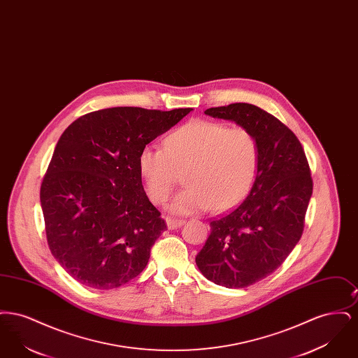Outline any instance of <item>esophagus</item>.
<instances>
[{
	"mask_svg": "<svg viewBox=\"0 0 358 358\" xmlns=\"http://www.w3.org/2000/svg\"><path fill=\"white\" fill-rule=\"evenodd\" d=\"M184 222H185L184 220H180V219H168V220H166V224H168V228H169V229H177V228H180Z\"/></svg>",
	"mask_w": 358,
	"mask_h": 358,
	"instance_id": "obj_1",
	"label": "esophagus"
}]
</instances>
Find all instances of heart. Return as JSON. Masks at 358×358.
<instances>
[{
    "label": "heart",
    "instance_id": "obj_1",
    "mask_svg": "<svg viewBox=\"0 0 358 358\" xmlns=\"http://www.w3.org/2000/svg\"><path fill=\"white\" fill-rule=\"evenodd\" d=\"M262 162L260 142L245 127L194 120L176 129L164 148L145 146L138 169L149 199L164 204L180 173L185 184L169 204L173 213L213 209L224 212L240 204L255 185Z\"/></svg>",
    "mask_w": 358,
    "mask_h": 358
}]
</instances>
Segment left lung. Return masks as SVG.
<instances>
[{"label":"left lung","mask_w":358,"mask_h":358,"mask_svg":"<svg viewBox=\"0 0 358 358\" xmlns=\"http://www.w3.org/2000/svg\"><path fill=\"white\" fill-rule=\"evenodd\" d=\"M205 114L236 122L260 142L255 185L241 204L210 222V235L196 256L206 279L243 289L271 275L299 241L313 193L311 171L299 139L260 107L232 103Z\"/></svg>","instance_id":"obj_1"}]
</instances>
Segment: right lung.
I'll return each mask as SVG.
<instances>
[{
  "instance_id": "right-lung-1",
  "label": "right lung",
  "mask_w": 358,
  "mask_h": 358,
  "mask_svg": "<svg viewBox=\"0 0 358 358\" xmlns=\"http://www.w3.org/2000/svg\"><path fill=\"white\" fill-rule=\"evenodd\" d=\"M190 111L104 108L60 136L40 201L52 255L80 285L115 289L146 267L166 222L143 190L138 155Z\"/></svg>"
}]
</instances>
